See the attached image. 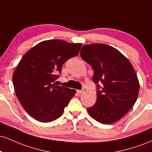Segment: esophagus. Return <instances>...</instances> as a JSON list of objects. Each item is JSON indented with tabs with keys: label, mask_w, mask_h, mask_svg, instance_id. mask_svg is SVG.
<instances>
[{
	"label": "esophagus",
	"mask_w": 152,
	"mask_h": 152,
	"mask_svg": "<svg viewBox=\"0 0 152 152\" xmlns=\"http://www.w3.org/2000/svg\"><path fill=\"white\" fill-rule=\"evenodd\" d=\"M83 91H84V90H83V89H82V90H77V92H78V94H82Z\"/></svg>",
	"instance_id": "34e87169"
}]
</instances>
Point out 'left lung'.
Instances as JSON below:
<instances>
[{"label": "left lung", "mask_w": 152, "mask_h": 152, "mask_svg": "<svg viewBox=\"0 0 152 152\" xmlns=\"http://www.w3.org/2000/svg\"><path fill=\"white\" fill-rule=\"evenodd\" d=\"M80 54L93 69L97 88L96 102L87 109L88 114L104 124L118 121L133 107L139 94L132 64L116 48L102 43L84 45Z\"/></svg>", "instance_id": "left-lung-1"}]
</instances>
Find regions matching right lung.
<instances>
[{"label":"right lung","mask_w":152,"mask_h":152,"mask_svg":"<svg viewBox=\"0 0 152 152\" xmlns=\"http://www.w3.org/2000/svg\"><path fill=\"white\" fill-rule=\"evenodd\" d=\"M81 43L48 40L38 43L22 57L13 75L16 96L23 109L38 121L60 117L76 91L56 86L66 61L79 53Z\"/></svg>","instance_id":"right-lung-1"}]
</instances>
